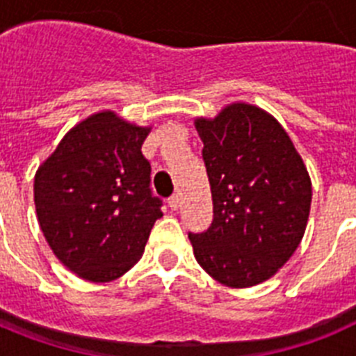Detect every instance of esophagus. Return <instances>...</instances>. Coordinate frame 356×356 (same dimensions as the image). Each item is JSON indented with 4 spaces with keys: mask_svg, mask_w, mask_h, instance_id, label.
I'll return each instance as SVG.
<instances>
[{
    "mask_svg": "<svg viewBox=\"0 0 356 356\" xmlns=\"http://www.w3.org/2000/svg\"><path fill=\"white\" fill-rule=\"evenodd\" d=\"M168 205L171 207V210L178 209V207H180V196H178V194H172V196L168 200Z\"/></svg>",
    "mask_w": 356,
    "mask_h": 356,
    "instance_id": "obj_1",
    "label": "esophagus"
}]
</instances>
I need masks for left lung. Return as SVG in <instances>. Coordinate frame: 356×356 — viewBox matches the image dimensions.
I'll use <instances>...</instances> for the list:
<instances>
[{
	"label": "left lung",
	"instance_id": "8db88e82",
	"mask_svg": "<svg viewBox=\"0 0 356 356\" xmlns=\"http://www.w3.org/2000/svg\"><path fill=\"white\" fill-rule=\"evenodd\" d=\"M213 221L188 234L194 257L216 282L246 289L273 278L305 235L312 181L285 128L250 103L196 118Z\"/></svg>",
	"mask_w": 356,
	"mask_h": 356
}]
</instances>
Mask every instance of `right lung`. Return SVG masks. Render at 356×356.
<instances>
[{"label":"right lung","mask_w":356,"mask_h":356,"mask_svg":"<svg viewBox=\"0 0 356 356\" xmlns=\"http://www.w3.org/2000/svg\"><path fill=\"white\" fill-rule=\"evenodd\" d=\"M149 131L102 110L74 124L37 169L40 229L56 259L87 282L105 284L130 271L162 217L140 151Z\"/></svg>","instance_id":"1"}]
</instances>
